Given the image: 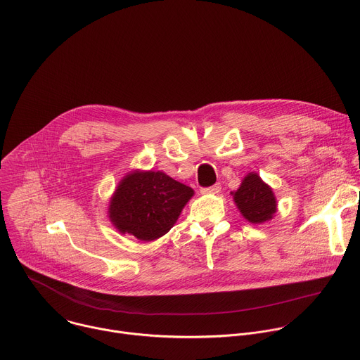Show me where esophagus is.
Segmentation results:
<instances>
[{"label": "esophagus", "mask_w": 360, "mask_h": 360, "mask_svg": "<svg viewBox=\"0 0 360 360\" xmlns=\"http://www.w3.org/2000/svg\"><path fill=\"white\" fill-rule=\"evenodd\" d=\"M220 191H221V185H220V184H216V185H213V186H210V188H203V189H200V193H202V195H217Z\"/></svg>", "instance_id": "1"}]
</instances>
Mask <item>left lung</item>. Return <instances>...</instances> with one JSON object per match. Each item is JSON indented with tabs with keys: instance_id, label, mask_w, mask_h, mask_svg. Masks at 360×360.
<instances>
[{
	"instance_id": "1",
	"label": "left lung",
	"mask_w": 360,
	"mask_h": 360,
	"mask_svg": "<svg viewBox=\"0 0 360 360\" xmlns=\"http://www.w3.org/2000/svg\"><path fill=\"white\" fill-rule=\"evenodd\" d=\"M234 203L243 217L252 224H262L274 219L278 202L272 188L257 172H248L236 192H231Z\"/></svg>"
}]
</instances>
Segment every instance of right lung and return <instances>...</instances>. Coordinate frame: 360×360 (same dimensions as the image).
<instances>
[{
	"instance_id": "right-lung-1",
	"label": "right lung",
	"mask_w": 360,
	"mask_h": 360,
	"mask_svg": "<svg viewBox=\"0 0 360 360\" xmlns=\"http://www.w3.org/2000/svg\"><path fill=\"white\" fill-rule=\"evenodd\" d=\"M193 189L162 171L134 169L117 184L108 207L110 223L120 234L154 241L176 223Z\"/></svg>"
}]
</instances>
